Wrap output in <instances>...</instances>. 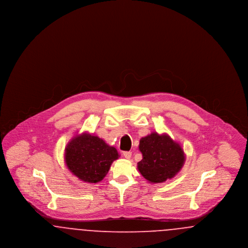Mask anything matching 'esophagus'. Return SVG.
Here are the masks:
<instances>
[{
    "label": "esophagus",
    "instance_id": "1",
    "mask_svg": "<svg viewBox=\"0 0 248 248\" xmlns=\"http://www.w3.org/2000/svg\"><path fill=\"white\" fill-rule=\"evenodd\" d=\"M124 156L125 159H130L131 156H132V153H130V152H124Z\"/></svg>",
    "mask_w": 248,
    "mask_h": 248
}]
</instances>
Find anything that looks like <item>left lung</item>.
<instances>
[{"label": "left lung", "mask_w": 248, "mask_h": 248, "mask_svg": "<svg viewBox=\"0 0 248 248\" xmlns=\"http://www.w3.org/2000/svg\"><path fill=\"white\" fill-rule=\"evenodd\" d=\"M142 160L138 169L151 183H163L180 171L185 163V154L181 146L167 134L154 132L142 138L139 146Z\"/></svg>", "instance_id": "8db88e82"}]
</instances>
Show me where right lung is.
<instances>
[{"mask_svg": "<svg viewBox=\"0 0 248 248\" xmlns=\"http://www.w3.org/2000/svg\"><path fill=\"white\" fill-rule=\"evenodd\" d=\"M118 152L97 136L84 132L77 135L65 149V163L71 173L88 183L101 181Z\"/></svg>", "mask_w": 248, "mask_h": 248, "instance_id": "1", "label": "right lung"}]
</instances>
